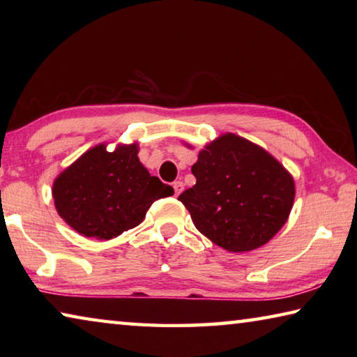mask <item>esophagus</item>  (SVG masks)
<instances>
[{
  "mask_svg": "<svg viewBox=\"0 0 357 357\" xmlns=\"http://www.w3.org/2000/svg\"><path fill=\"white\" fill-rule=\"evenodd\" d=\"M173 189H174V195H179V193L183 192V189H184L183 181H174V183H173Z\"/></svg>",
  "mask_w": 357,
  "mask_h": 357,
  "instance_id": "34e87169",
  "label": "esophagus"
}]
</instances>
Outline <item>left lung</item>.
Segmentation results:
<instances>
[{
    "instance_id": "obj_1",
    "label": "left lung",
    "mask_w": 357,
    "mask_h": 357,
    "mask_svg": "<svg viewBox=\"0 0 357 357\" xmlns=\"http://www.w3.org/2000/svg\"><path fill=\"white\" fill-rule=\"evenodd\" d=\"M195 185L178 200L193 225L228 252L264 245L285 225L294 202V181L268 151L223 134L198 153Z\"/></svg>"
}]
</instances>
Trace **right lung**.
Listing matches in <instances>:
<instances>
[{
  "mask_svg": "<svg viewBox=\"0 0 357 357\" xmlns=\"http://www.w3.org/2000/svg\"><path fill=\"white\" fill-rule=\"evenodd\" d=\"M61 219L77 233L107 241L140 225L151 204L174 193L151 176L138 159V144L102 143L88 149L53 183Z\"/></svg>",
  "mask_w": 357,
  "mask_h": 357,
  "instance_id": "right-lung-1",
  "label": "right lung"
}]
</instances>
